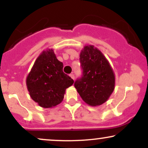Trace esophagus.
Instances as JSON below:
<instances>
[{"instance_id":"obj_1","label":"esophagus","mask_w":148,"mask_h":148,"mask_svg":"<svg viewBox=\"0 0 148 148\" xmlns=\"http://www.w3.org/2000/svg\"><path fill=\"white\" fill-rule=\"evenodd\" d=\"M69 76H70V77L72 78L73 80H74V79H75V76H74V74H69Z\"/></svg>"}]
</instances>
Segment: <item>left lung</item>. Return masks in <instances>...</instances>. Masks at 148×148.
Returning <instances> with one entry per match:
<instances>
[{"instance_id": "8db88e82", "label": "left lung", "mask_w": 148, "mask_h": 148, "mask_svg": "<svg viewBox=\"0 0 148 148\" xmlns=\"http://www.w3.org/2000/svg\"><path fill=\"white\" fill-rule=\"evenodd\" d=\"M83 75L74 83L82 99L92 106L108 100L115 88V74L106 57L94 46H85L80 53Z\"/></svg>"}]
</instances>
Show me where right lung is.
<instances>
[{
    "label": "right lung",
    "instance_id": "obj_1",
    "mask_svg": "<svg viewBox=\"0 0 148 148\" xmlns=\"http://www.w3.org/2000/svg\"><path fill=\"white\" fill-rule=\"evenodd\" d=\"M63 64L53 49L39 56L26 79L30 97L43 108H51L62 102L65 90L74 80L62 71Z\"/></svg>",
    "mask_w": 148,
    "mask_h": 148
}]
</instances>
